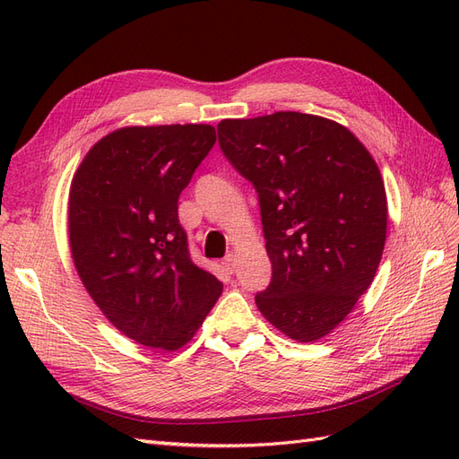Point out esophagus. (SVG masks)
<instances>
[{
	"label": "esophagus",
	"mask_w": 459,
	"mask_h": 459,
	"mask_svg": "<svg viewBox=\"0 0 459 459\" xmlns=\"http://www.w3.org/2000/svg\"><path fill=\"white\" fill-rule=\"evenodd\" d=\"M224 268H226V272H230V273H233L235 272V255L233 253H230L226 258H224Z\"/></svg>",
	"instance_id": "34e87169"
}]
</instances>
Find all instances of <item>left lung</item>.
<instances>
[{
	"label": "left lung",
	"mask_w": 459,
	"mask_h": 459,
	"mask_svg": "<svg viewBox=\"0 0 459 459\" xmlns=\"http://www.w3.org/2000/svg\"><path fill=\"white\" fill-rule=\"evenodd\" d=\"M218 143L258 193L272 262L258 310L289 339L325 337L381 262L386 193L377 164L351 130L293 110L221 120Z\"/></svg>",
	"instance_id": "left-lung-1"
}]
</instances>
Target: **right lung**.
I'll use <instances>...</instances> for the list:
<instances>
[{
    "label": "right lung",
    "mask_w": 459,
    "mask_h": 459,
    "mask_svg": "<svg viewBox=\"0 0 459 459\" xmlns=\"http://www.w3.org/2000/svg\"><path fill=\"white\" fill-rule=\"evenodd\" d=\"M216 143L208 124L120 128L78 166L68 197L76 272L124 335L172 352L191 341L221 295L193 264L178 199Z\"/></svg>",
    "instance_id": "right-lung-1"
}]
</instances>
